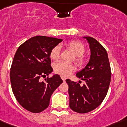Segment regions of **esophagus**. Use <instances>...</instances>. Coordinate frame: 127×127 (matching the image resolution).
<instances>
[{
  "instance_id": "obj_1",
  "label": "esophagus",
  "mask_w": 127,
  "mask_h": 127,
  "mask_svg": "<svg viewBox=\"0 0 127 127\" xmlns=\"http://www.w3.org/2000/svg\"><path fill=\"white\" fill-rule=\"evenodd\" d=\"M61 78H62V79L63 80V81H65V79H66V77H64V76H63V75H62V76H61Z\"/></svg>"
}]
</instances>
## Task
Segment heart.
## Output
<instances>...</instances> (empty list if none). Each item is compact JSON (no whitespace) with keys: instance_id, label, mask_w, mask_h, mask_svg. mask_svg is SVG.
<instances>
[{"instance_id":"heart-1","label":"heart","mask_w":127,"mask_h":127,"mask_svg":"<svg viewBox=\"0 0 127 127\" xmlns=\"http://www.w3.org/2000/svg\"><path fill=\"white\" fill-rule=\"evenodd\" d=\"M66 46L75 55V62L79 66L82 67L87 63V58L84 56L85 52V45L78 40H71L66 44ZM60 49L58 46L53 48L50 51V57L52 60L56 61L60 58ZM74 65L71 64L60 62L54 65L55 71L62 75H67L74 69Z\"/></svg>"}]
</instances>
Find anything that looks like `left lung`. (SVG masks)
<instances>
[{"label": "left lung", "mask_w": 127, "mask_h": 127, "mask_svg": "<svg viewBox=\"0 0 127 127\" xmlns=\"http://www.w3.org/2000/svg\"><path fill=\"white\" fill-rule=\"evenodd\" d=\"M89 43L91 57L89 63L76 74L85 81L79 83L66 79L69 86V107L79 113H86L99 107L105 99L109 87L111 70L107 51L97 40L85 37Z\"/></svg>", "instance_id": "obj_1"}]
</instances>
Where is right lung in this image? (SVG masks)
Segmentation results:
<instances>
[{
  "instance_id": "obj_1",
  "label": "right lung",
  "mask_w": 127,
  "mask_h": 127,
  "mask_svg": "<svg viewBox=\"0 0 127 127\" xmlns=\"http://www.w3.org/2000/svg\"><path fill=\"white\" fill-rule=\"evenodd\" d=\"M62 39L37 36L18 47L12 63L10 78L14 97L27 111L34 113L49 106L50 97L63 81L59 75L45 77L52 72L50 51Z\"/></svg>"
}]
</instances>
